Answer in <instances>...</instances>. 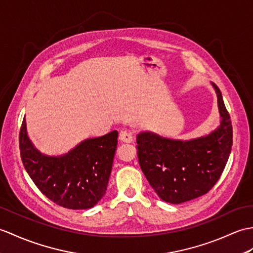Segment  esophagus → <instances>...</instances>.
<instances>
[{
    "label": "esophagus",
    "instance_id": "esophagus-1",
    "mask_svg": "<svg viewBox=\"0 0 253 253\" xmlns=\"http://www.w3.org/2000/svg\"><path fill=\"white\" fill-rule=\"evenodd\" d=\"M120 140L123 141V142H126V143H130L132 142V136L130 132H128L127 130H122L120 132Z\"/></svg>",
    "mask_w": 253,
    "mask_h": 253
}]
</instances>
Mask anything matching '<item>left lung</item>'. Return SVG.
Masks as SVG:
<instances>
[{"instance_id": "8db88e82", "label": "left lung", "mask_w": 253, "mask_h": 253, "mask_svg": "<svg viewBox=\"0 0 253 253\" xmlns=\"http://www.w3.org/2000/svg\"><path fill=\"white\" fill-rule=\"evenodd\" d=\"M212 85L222 117L216 130L190 141L166 139L151 132L137 137L139 165L150 185L167 203L181 204L208 193L220 179L230 157L231 116L218 86Z\"/></svg>"}]
</instances>
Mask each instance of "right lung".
Masks as SVG:
<instances>
[{
  "instance_id": "1",
  "label": "right lung",
  "mask_w": 253,
  "mask_h": 253,
  "mask_svg": "<svg viewBox=\"0 0 253 253\" xmlns=\"http://www.w3.org/2000/svg\"><path fill=\"white\" fill-rule=\"evenodd\" d=\"M119 132L87 139L68 154L45 156L34 149L23 119L19 149L23 166L38 189L51 202L68 209H88L107 191Z\"/></svg>"
}]
</instances>
